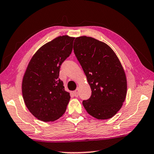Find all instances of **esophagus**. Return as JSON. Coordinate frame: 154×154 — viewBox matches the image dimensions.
<instances>
[{
	"instance_id": "34e87169",
	"label": "esophagus",
	"mask_w": 154,
	"mask_h": 154,
	"mask_svg": "<svg viewBox=\"0 0 154 154\" xmlns=\"http://www.w3.org/2000/svg\"><path fill=\"white\" fill-rule=\"evenodd\" d=\"M73 94L75 96H76V97H77L78 96H79V88H77V89L75 90V91H73Z\"/></svg>"
}]
</instances>
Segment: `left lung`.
Wrapping results in <instances>:
<instances>
[{"label":"left lung","mask_w":154,"mask_h":154,"mask_svg":"<svg viewBox=\"0 0 154 154\" xmlns=\"http://www.w3.org/2000/svg\"><path fill=\"white\" fill-rule=\"evenodd\" d=\"M73 49L92 90L83 106L98 119L112 118L121 109L127 92L126 75L118 56L106 43L85 36L75 38Z\"/></svg>","instance_id":"obj_1"}]
</instances>
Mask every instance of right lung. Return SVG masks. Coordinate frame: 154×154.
I'll return each mask as SVG.
<instances>
[{
  "mask_svg": "<svg viewBox=\"0 0 154 154\" xmlns=\"http://www.w3.org/2000/svg\"><path fill=\"white\" fill-rule=\"evenodd\" d=\"M74 37L58 36L38 49L30 60L22 81L26 106L43 122L59 119L66 111L70 94L59 79L63 62L72 50Z\"/></svg>",
  "mask_w": 154,
  "mask_h": 154,
  "instance_id": "1",
  "label": "right lung"
}]
</instances>
